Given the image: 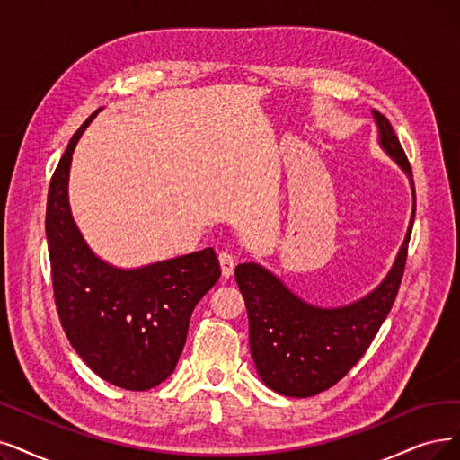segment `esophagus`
Instances as JSON below:
<instances>
[{
  "label": "esophagus",
  "instance_id": "34e87169",
  "mask_svg": "<svg viewBox=\"0 0 460 460\" xmlns=\"http://www.w3.org/2000/svg\"><path fill=\"white\" fill-rule=\"evenodd\" d=\"M218 262H220V270H223V278H225V279L232 278L234 266H235L234 256H232L230 252H226V251L220 252V254H218Z\"/></svg>",
  "mask_w": 460,
  "mask_h": 460
}]
</instances>
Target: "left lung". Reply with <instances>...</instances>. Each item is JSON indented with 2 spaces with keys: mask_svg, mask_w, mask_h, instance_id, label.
I'll return each mask as SVG.
<instances>
[{
  "mask_svg": "<svg viewBox=\"0 0 460 460\" xmlns=\"http://www.w3.org/2000/svg\"><path fill=\"white\" fill-rule=\"evenodd\" d=\"M372 115L379 146L408 175L413 194L406 237L385 279L353 304L321 307L302 300L261 264L243 262L235 268L249 315V345L256 372L271 391L285 396H315L336 385L370 347L398 294L415 218V187L408 156L391 122L376 109Z\"/></svg>",
  "mask_w": 460,
  "mask_h": 460,
  "instance_id": "obj_1",
  "label": "left lung"
}]
</instances>
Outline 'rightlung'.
<instances>
[{"label":"right lung","instance_id":"add662e5","mask_svg":"<svg viewBox=\"0 0 460 460\" xmlns=\"http://www.w3.org/2000/svg\"><path fill=\"white\" fill-rule=\"evenodd\" d=\"M92 113L73 134L49 187L47 242L64 332L88 368L115 387L146 391L175 370L196 304L218 281L211 247L141 268H117L92 251L73 220L71 156Z\"/></svg>","mask_w":460,"mask_h":460}]
</instances>
